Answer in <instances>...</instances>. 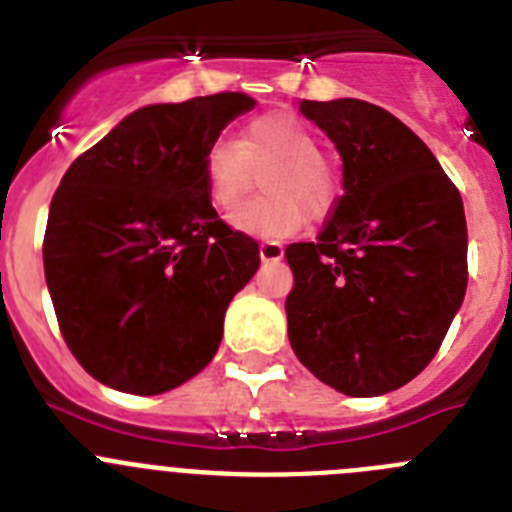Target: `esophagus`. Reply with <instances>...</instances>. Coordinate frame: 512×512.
<instances>
[{
	"label": "esophagus",
	"instance_id": "obj_1",
	"mask_svg": "<svg viewBox=\"0 0 512 512\" xmlns=\"http://www.w3.org/2000/svg\"><path fill=\"white\" fill-rule=\"evenodd\" d=\"M283 257V247L278 242H262L260 245V260L262 262H278Z\"/></svg>",
	"mask_w": 512,
	"mask_h": 512
}]
</instances>
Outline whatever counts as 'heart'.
I'll list each match as a JSON object with an SVG mask.
<instances>
[{
	"label": "heart",
	"instance_id": "1",
	"mask_svg": "<svg viewBox=\"0 0 512 512\" xmlns=\"http://www.w3.org/2000/svg\"><path fill=\"white\" fill-rule=\"evenodd\" d=\"M262 176L267 199L242 204L232 216L237 232L260 239H285L301 232L308 216L319 219L339 199V178L321 155L319 137L306 122L288 112L252 119L239 142L216 140L204 155V181L209 201L229 211Z\"/></svg>",
	"mask_w": 512,
	"mask_h": 512
}]
</instances>
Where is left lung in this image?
<instances>
[{"label": "left lung", "mask_w": 512, "mask_h": 512, "mask_svg": "<svg viewBox=\"0 0 512 512\" xmlns=\"http://www.w3.org/2000/svg\"><path fill=\"white\" fill-rule=\"evenodd\" d=\"M342 158L344 193L316 242L285 247L288 339L352 398L403 388L434 359L467 290L457 186L398 117L362 99L301 101Z\"/></svg>", "instance_id": "obj_1"}]
</instances>
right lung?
<instances>
[{"instance_id":"right-lung-1","label":"right lung","mask_w":512,"mask_h":512,"mask_svg":"<svg viewBox=\"0 0 512 512\" xmlns=\"http://www.w3.org/2000/svg\"><path fill=\"white\" fill-rule=\"evenodd\" d=\"M252 107L245 94H214L137 109L55 191L45 283L68 349L107 388L168 393L222 344L260 247L211 206L204 155Z\"/></svg>"}]
</instances>
